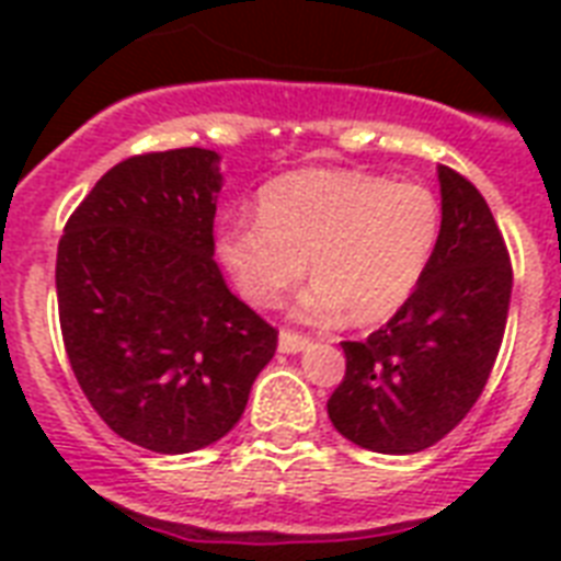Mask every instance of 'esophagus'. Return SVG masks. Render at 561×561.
<instances>
[{
    "label": "esophagus",
    "mask_w": 561,
    "mask_h": 561,
    "mask_svg": "<svg viewBox=\"0 0 561 561\" xmlns=\"http://www.w3.org/2000/svg\"><path fill=\"white\" fill-rule=\"evenodd\" d=\"M308 346V337L306 334H297V332H288V329H282L279 332V350L294 355V352H302Z\"/></svg>",
    "instance_id": "esophagus-1"
}]
</instances>
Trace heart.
<instances>
[{
    "label": "heart",
    "mask_w": 561,
    "mask_h": 561,
    "mask_svg": "<svg viewBox=\"0 0 561 561\" xmlns=\"http://www.w3.org/2000/svg\"><path fill=\"white\" fill-rule=\"evenodd\" d=\"M443 229L436 194L352 169H302L259 194V218L229 215L218 253L253 306H276L306 273L314 288L299 311L355 323L390 317L416 290Z\"/></svg>",
    "instance_id": "1"
}]
</instances>
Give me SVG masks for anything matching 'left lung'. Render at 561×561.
Returning a JSON list of instances; mask_svg holds the SVG:
<instances>
[{
	"mask_svg": "<svg viewBox=\"0 0 561 561\" xmlns=\"http://www.w3.org/2000/svg\"><path fill=\"white\" fill-rule=\"evenodd\" d=\"M443 229L408 302L367 341H343L329 419L378 454L431 448L474 408L504 341L513 264L478 188L439 165Z\"/></svg>",
	"mask_w": 561,
	"mask_h": 561,
	"instance_id": "left-lung-1",
	"label": "left lung"
}]
</instances>
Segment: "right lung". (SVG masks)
Wrapping results in <instances>:
<instances>
[{
	"mask_svg": "<svg viewBox=\"0 0 561 561\" xmlns=\"http://www.w3.org/2000/svg\"><path fill=\"white\" fill-rule=\"evenodd\" d=\"M218 192L215 151L136 153L92 186L57 244L75 378L110 431L148 451L227 436L279 341L211 259Z\"/></svg>",
	"mask_w": 561,
	"mask_h": 561,
	"instance_id": "add662e5",
	"label": "right lung"
}]
</instances>
